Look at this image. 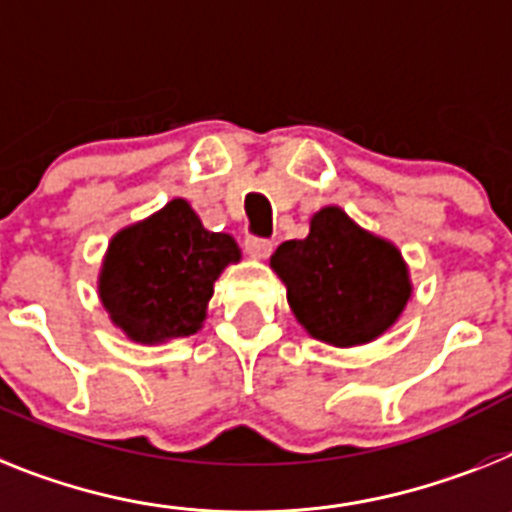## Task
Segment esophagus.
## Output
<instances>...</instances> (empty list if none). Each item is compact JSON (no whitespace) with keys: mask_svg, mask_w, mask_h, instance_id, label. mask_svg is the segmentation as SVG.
I'll use <instances>...</instances> for the list:
<instances>
[{"mask_svg":"<svg viewBox=\"0 0 512 512\" xmlns=\"http://www.w3.org/2000/svg\"><path fill=\"white\" fill-rule=\"evenodd\" d=\"M247 252L257 260H265V257L273 252V242L270 239H260V236H247Z\"/></svg>","mask_w":512,"mask_h":512,"instance_id":"1","label":"esophagus"}]
</instances>
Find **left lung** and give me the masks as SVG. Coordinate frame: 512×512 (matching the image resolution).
<instances>
[{"label": "left lung", "instance_id": "1", "mask_svg": "<svg viewBox=\"0 0 512 512\" xmlns=\"http://www.w3.org/2000/svg\"><path fill=\"white\" fill-rule=\"evenodd\" d=\"M270 268L286 286L299 325L338 349L388 333L414 294L401 249L362 229L338 205L317 210L309 234L283 242Z\"/></svg>", "mask_w": 512, "mask_h": 512}]
</instances>
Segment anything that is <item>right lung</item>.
<instances>
[{"label": "right lung", "instance_id": "obj_1", "mask_svg": "<svg viewBox=\"0 0 512 512\" xmlns=\"http://www.w3.org/2000/svg\"><path fill=\"white\" fill-rule=\"evenodd\" d=\"M239 260L234 236L208 231L192 205L174 197L111 236L98 299L130 341H174L203 328L213 283Z\"/></svg>", "mask_w": 512, "mask_h": 512}]
</instances>
